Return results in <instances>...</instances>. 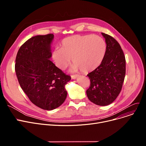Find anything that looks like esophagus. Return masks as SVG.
I'll return each instance as SVG.
<instances>
[{"instance_id":"esophagus-1","label":"esophagus","mask_w":146,"mask_h":146,"mask_svg":"<svg viewBox=\"0 0 146 146\" xmlns=\"http://www.w3.org/2000/svg\"><path fill=\"white\" fill-rule=\"evenodd\" d=\"M79 76V75L78 74H75V75H72V79H76V78H77Z\"/></svg>"}]
</instances>
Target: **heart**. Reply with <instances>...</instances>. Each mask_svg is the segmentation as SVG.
I'll use <instances>...</instances> for the list:
<instances>
[{
    "instance_id": "b5f03b06",
    "label": "heart",
    "mask_w": 146,
    "mask_h": 146,
    "mask_svg": "<svg viewBox=\"0 0 146 146\" xmlns=\"http://www.w3.org/2000/svg\"><path fill=\"white\" fill-rule=\"evenodd\" d=\"M61 48L53 50L52 57L56 66L65 70L71 63H74L72 70H81L87 73L92 71L101 64L106 51V43L98 35H73L64 38Z\"/></svg>"
}]
</instances>
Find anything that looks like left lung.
Returning <instances> with one entry per match:
<instances>
[{"instance_id": "8db88e82", "label": "left lung", "mask_w": 146, "mask_h": 146, "mask_svg": "<svg viewBox=\"0 0 146 146\" xmlns=\"http://www.w3.org/2000/svg\"><path fill=\"white\" fill-rule=\"evenodd\" d=\"M105 38L106 51L101 64L87 75L90 86L86 90L89 100L96 105H108L117 98L125 76V58L119 44L102 33Z\"/></svg>"}]
</instances>
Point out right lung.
Wrapping results in <instances>:
<instances>
[{
  "label": "right lung",
  "instance_id": "obj_1",
  "mask_svg": "<svg viewBox=\"0 0 146 146\" xmlns=\"http://www.w3.org/2000/svg\"><path fill=\"white\" fill-rule=\"evenodd\" d=\"M54 35L31 38L19 49L15 72L19 85L32 103L44 110H52L67 97L65 85L71 79L50 60Z\"/></svg>",
  "mask_w": 146,
  "mask_h": 146
}]
</instances>
